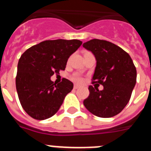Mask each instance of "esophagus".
Masks as SVG:
<instances>
[{
	"label": "esophagus",
	"instance_id": "34e87169",
	"mask_svg": "<svg viewBox=\"0 0 151 151\" xmlns=\"http://www.w3.org/2000/svg\"><path fill=\"white\" fill-rule=\"evenodd\" d=\"M78 88H79V86H78V85H74V89H78Z\"/></svg>",
	"mask_w": 151,
	"mask_h": 151
}]
</instances>
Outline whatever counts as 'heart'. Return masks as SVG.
Masks as SVG:
<instances>
[{
	"mask_svg": "<svg viewBox=\"0 0 151 151\" xmlns=\"http://www.w3.org/2000/svg\"><path fill=\"white\" fill-rule=\"evenodd\" d=\"M71 79L76 83H81L82 82V77L78 73H74L71 76Z\"/></svg>",
	"mask_w": 151,
	"mask_h": 151,
	"instance_id": "heart-1",
	"label": "heart"
}]
</instances>
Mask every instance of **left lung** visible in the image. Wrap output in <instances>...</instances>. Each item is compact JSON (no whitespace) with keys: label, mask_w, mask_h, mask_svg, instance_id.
<instances>
[{"label":"left lung","mask_w":151,"mask_h":151,"mask_svg":"<svg viewBox=\"0 0 151 151\" xmlns=\"http://www.w3.org/2000/svg\"><path fill=\"white\" fill-rule=\"evenodd\" d=\"M97 60L92 83L102 85L99 91L90 85L84 105L89 112L102 118L117 115L127 105L136 83L137 71L128 53L105 40L92 39L83 44Z\"/></svg>","instance_id":"left-lung-1"}]
</instances>
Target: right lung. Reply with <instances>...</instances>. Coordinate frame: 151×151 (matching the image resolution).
Wrapping results in <instances>:
<instances>
[{
    "instance_id": "1",
    "label": "right lung",
    "mask_w": 151,
    "mask_h": 151,
    "mask_svg": "<svg viewBox=\"0 0 151 151\" xmlns=\"http://www.w3.org/2000/svg\"><path fill=\"white\" fill-rule=\"evenodd\" d=\"M79 40H47L31 47L19 60L16 87L23 110L44 120L59 110L73 82L63 78L56 85L50 77L65 70L69 57L82 45Z\"/></svg>"
}]
</instances>
